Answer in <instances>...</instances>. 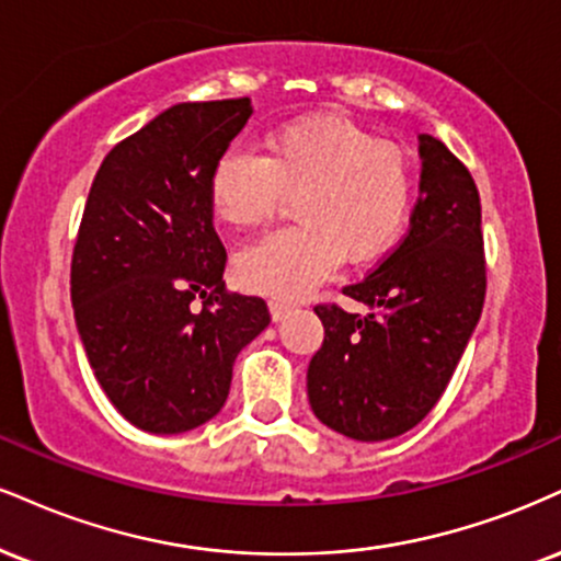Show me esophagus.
<instances>
[{"label":"esophagus","instance_id":"1","mask_svg":"<svg viewBox=\"0 0 561 561\" xmlns=\"http://www.w3.org/2000/svg\"><path fill=\"white\" fill-rule=\"evenodd\" d=\"M295 306L289 300H279V298H274L272 302H268V310H272V319L274 321H282L285 319V316L289 313V310H293Z\"/></svg>","mask_w":561,"mask_h":561}]
</instances>
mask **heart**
<instances>
[{"mask_svg":"<svg viewBox=\"0 0 561 561\" xmlns=\"http://www.w3.org/2000/svg\"><path fill=\"white\" fill-rule=\"evenodd\" d=\"M295 195L298 225L242 248L234 274L248 289L300 298L350 263L394 245L413 208L415 182L400 146L342 117H302L253 148H229L208 178V204L229 227L261 225Z\"/></svg>","mask_w":561,"mask_h":561,"instance_id":"b5f03b06","label":"heart"}]
</instances>
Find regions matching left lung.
I'll use <instances>...</instances> for the list:
<instances>
[{"label": "left lung", "instance_id": "obj_1", "mask_svg": "<svg viewBox=\"0 0 561 561\" xmlns=\"http://www.w3.org/2000/svg\"><path fill=\"white\" fill-rule=\"evenodd\" d=\"M421 195L400 245L342 293L370 313L316 306L323 345L308 400L323 426L383 442L431 413L468 347L485 298L481 198L468 167L417 135Z\"/></svg>", "mask_w": 561, "mask_h": 561}]
</instances>
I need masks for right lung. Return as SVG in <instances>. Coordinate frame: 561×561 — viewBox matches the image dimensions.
Here are the masks:
<instances>
[{
	"label": "right lung",
	"instance_id": "right-lung-1",
	"mask_svg": "<svg viewBox=\"0 0 561 561\" xmlns=\"http://www.w3.org/2000/svg\"><path fill=\"white\" fill-rule=\"evenodd\" d=\"M251 99L174 104L101 161L70 268L88 363L114 408L182 434L225 408L234 357L268 327L261 298L225 287L208 178Z\"/></svg>",
	"mask_w": 561,
	"mask_h": 561
}]
</instances>
